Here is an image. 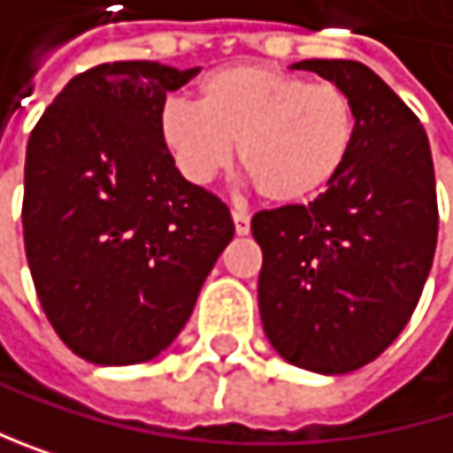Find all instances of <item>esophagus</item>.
Segmentation results:
<instances>
[{
	"label": "esophagus",
	"mask_w": 453,
	"mask_h": 453,
	"mask_svg": "<svg viewBox=\"0 0 453 453\" xmlns=\"http://www.w3.org/2000/svg\"><path fill=\"white\" fill-rule=\"evenodd\" d=\"M232 221H234V232H237L240 237L251 232V216H248V213H242V211H232Z\"/></svg>",
	"instance_id": "esophagus-1"
}]
</instances>
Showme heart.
<instances>
[{"instance_id": "heart-1", "label": "heart", "mask_w": 453, "mask_h": 453, "mask_svg": "<svg viewBox=\"0 0 453 453\" xmlns=\"http://www.w3.org/2000/svg\"><path fill=\"white\" fill-rule=\"evenodd\" d=\"M357 116L334 83H308L267 64H229L199 83L196 104L167 99L159 137L178 173L196 186L232 162L275 205L316 196L343 170Z\"/></svg>"}]
</instances>
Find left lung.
I'll return each instance as SVG.
<instances>
[{"label":"left lung","mask_w":453,"mask_h":453,"mask_svg":"<svg viewBox=\"0 0 453 453\" xmlns=\"http://www.w3.org/2000/svg\"><path fill=\"white\" fill-rule=\"evenodd\" d=\"M291 70L341 86L357 116L354 145L311 205L262 211L259 313L270 346L321 375L359 370L405 329L438 242L426 132L370 66L305 58Z\"/></svg>","instance_id":"obj_1"}]
</instances>
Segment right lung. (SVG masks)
<instances>
[{
    "instance_id": "1",
    "label": "right lung",
    "mask_w": 453,
    "mask_h": 453,
    "mask_svg": "<svg viewBox=\"0 0 453 453\" xmlns=\"http://www.w3.org/2000/svg\"><path fill=\"white\" fill-rule=\"evenodd\" d=\"M199 66L112 61L75 75L27 145L24 242L42 311L104 367L159 357L234 234L226 205L188 183L159 110Z\"/></svg>"
}]
</instances>
